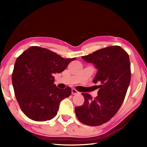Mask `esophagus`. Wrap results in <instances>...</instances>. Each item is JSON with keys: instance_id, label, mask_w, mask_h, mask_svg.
<instances>
[{"instance_id": "esophagus-1", "label": "esophagus", "mask_w": 147, "mask_h": 147, "mask_svg": "<svg viewBox=\"0 0 147 147\" xmlns=\"http://www.w3.org/2000/svg\"><path fill=\"white\" fill-rule=\"evenodd\" d=\"M71 92H72V94H73V95H76V94H79V92H78L76 89H74V88L71 89Z\"/></svg>"}]
</instances>
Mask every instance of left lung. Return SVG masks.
I'll return each instance as SVG.
<instances>
[{
  "label": "left lung",
  "instance_id": "1",
  "mask_svg": "<svg viewBox=\"0 0 147 147\" xmlns=\"http://www.w3.org/2000/svg\"><path fill=\"white\" fill-rule=\"evenodd\" d=\"M82 58L96 67L97 72L93 82L100 85H96L99 90L96 98L82 94L85 102L75 107L76 115L85 125H102L117 113L125 99L131 81L129 55L119 46H113Z\"/></svg>",
  "mask_w": 147,
  "mask_h": 147
}]
</instances>
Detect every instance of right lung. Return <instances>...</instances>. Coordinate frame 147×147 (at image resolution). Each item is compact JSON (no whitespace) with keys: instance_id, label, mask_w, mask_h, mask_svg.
<instances>
[{"instance_id":"right-lung-1","label":"right lung","mask_w":147,"mask_h":147,"mask_svg":"<svg viewBox=\"0 0 147 147\" xmlns=\"http://www.w3.org/2000/svg\"><path fill=\"white\" fill-rule=\"evenodd\" d=\"M76 58L64 59L48 49L31 47L17 58L12 74L14 94L22 111L35 121H46L57 115L60 102L71 88H59L53 74L65 70Z\"/></svg>"}]
</instances>
